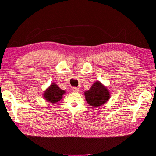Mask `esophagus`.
<instances>
[{
	"label": "esophagus",
	"mask_w": 156,
	"mask_h": 156,
	"mask_svg": "<svg viewBox=\"0 0 156 156\" xmlns=\"http://www.w3.org/2000/svg\"><path fill=\"white\" fill-rule=\"evenodd\" d=\"M72 90H73L74 92H78L80 91V88H77V87H73V88H72Z\"/></svg>",
	"instance_id": "1"
}]
</instances>
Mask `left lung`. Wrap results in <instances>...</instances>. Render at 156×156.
I'll list each match as a JSON object with an SVG mask.
<instances>
[{
	"label": "left lung",
	"instance_id": "1",
	"mask_svg": "<svg viewBox=\"0 0 156 156\" xmlns=\"http://www.w3.org/2000/svg\"><path fill=\"white\" fill-rule=\"evenodd\" d=\"M86 102L94 108L99 107L108 102L110 98V92L106 86L96 81L88 91L84 92Z\"/></svg>",
	"mask_w": 156,
	"mask_h": 156
}]
</instances>
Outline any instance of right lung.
<instances>
[{
	"label": "right lung",
	"mask_w": 156,
	"mask_h": 156,
	"mask_svg": "<svg viewBox=\"0 0 156 156\" xmlns=\"http://www.w3.org/2000/svg\"><path fill=\"white\" fill-rule=\"evenodd\" d=\"M65 94V91L60 89L55 83H52L44 92V98L48 102L54 104L62 98V96Z\"/></svg>",
	"instance_id": "1"
}]
</instances>
